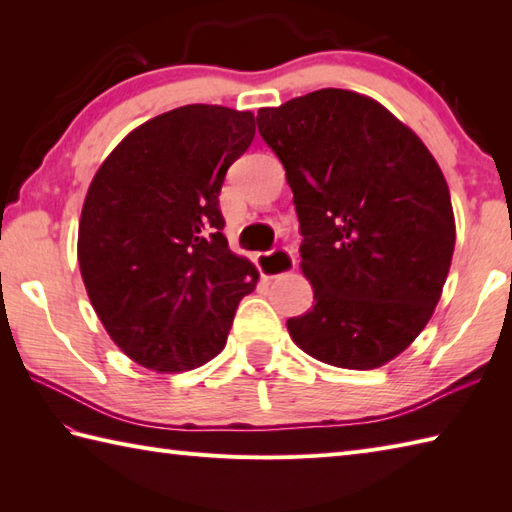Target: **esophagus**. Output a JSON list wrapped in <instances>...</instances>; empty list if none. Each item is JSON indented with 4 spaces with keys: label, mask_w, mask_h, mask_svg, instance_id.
<instances>
[{
    "label": "esophagus",
    "mask_w": 512,
    "mask_h": 512,
    "mask_svg": "<svg viewBox=\"0 0 512 512\" xmlns=\"http://www.w3.org/2000/svg\"><path fill=\"white\" fill-rule=\"evenodd\" d=\"M257 266H259V273L264 277L277 279L295 268V257H292V253L286 248H275V250H268V253H259Z\"/></svg>",
    "instance_id": "esophagus-1"
}]
</instances>
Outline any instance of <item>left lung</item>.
Instances as JSON below:
<instances>
[{
	"label": "left lung",
	"mask_w": 512,
	"mask_h": 512,
	"mask_svg": "<svg viewBox=\"0 0 512 512\" xmlns=\"http://www.w3.org/2000/svg\"><path fill=\"white\" fill-rule=\"evenodd\" d=\"M286 169L314 306L288 319L303 352L345 369L396 358L447 281L455 220L422 140L369 96L325 88L257 112Z\"/></svg>",
	"instance_id": "1"
}]
</instances>
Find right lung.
I'll list each match as a JSON object with an SVG mask.
<instances>
[{"label":"right lung","instance_id":"1","mask_svg":"<svg viewBox=\"0 0 512 512\" xmlns=\"http://www.w3.org/2000/svg\"><path fill=\"white\" fill-rule=\"evenodd\" d=\"M255 116L184 105L127 134L85 195L79 266L107 334L134 363L187 372L224 350L259 273L228 248L220 191Z\"/></svg>","mask_w":512,"mask_h":512}]
</instances>
